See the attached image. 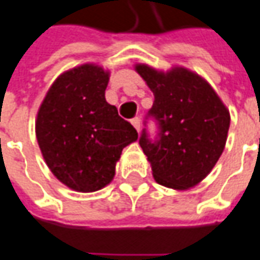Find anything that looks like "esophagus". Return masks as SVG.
<instances>
[{
    "instance_id": "obj_1",
    "label": "esophagus",
    "mask_w": 260,
    "mask_h": 260,
    "mask_svg": "<svg viewBox=\"0 0 260 260\" xmlns=\"http://www.w3.org/2000/svg\"><path fill=\"white\" fill-rule=\"evenodd\" d=\"M131 124L135 126V129L138 131V132L141 131V119H139V118H138V117L132 118V119H131Z\"/></svg>"
}]
</instances>
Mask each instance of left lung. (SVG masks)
Wrapping results in <instances>:
<instances>
[{
	"instance_id": "obj_1",
	"label": "left lung",
	"mask_w": 260,
	"mask_h": 260,
	"mask_svg": "<svg viewBox=\"0 0 260 260\" xmlns=\"http://www.w3.org/2000/svg\"><path fill=\"white\" fill-rule=\"evenodd\" d=\"M135 70L155 95L149 115L159 122V139L143 131L139 145L155 180L173 190L197 186L224 152L230 111L210 83L186 67L168 72L138 63Z\"/></svg>"
}]
</instances>
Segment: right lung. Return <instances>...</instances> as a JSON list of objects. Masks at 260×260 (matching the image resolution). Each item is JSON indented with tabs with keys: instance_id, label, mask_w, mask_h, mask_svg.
Instances as JSON below:
<instances>
[{
	"instance_id": "1",
	"label": "right lung",
	"mask_w": 260,
	"mask_h": 260,
	"mask_svg": "<svg viewBox=\"0 0 260 260\" xmlns=\"http://www.w3.org/2000/svg\"><path fill=\"white\" fill-rule=\"evenodd\" d=\"M110 72L86 63L61 73L36 117V139L50 172L64 186L92 193L110 184L122 149L138 139L105 100Z\"/></svg>"
}]
</instances>
